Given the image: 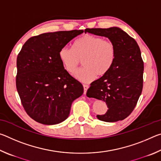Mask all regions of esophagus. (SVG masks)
Here are the masks:
<instances>
[{"instance_id":"1","label":"esophagus","mask_w":161,"mask_h":161,"mask_svg":"<svg viewBox=\"0 0 161 161\" xmlns=\"http://www.w3.org/2000/svg\"><path fill=\"white\" fill-rule=\"evenodd\" d=\"M83 87H84V94H86L87 89L89 88V86L87 84H83Z\"/></svg>"}]
</instances>
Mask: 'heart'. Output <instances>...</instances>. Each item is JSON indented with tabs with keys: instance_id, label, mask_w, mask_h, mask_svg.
Wrapping results in <instances>:
<instances>
[{
	"instance_id": "obj_1",
	"label": "heart",
	"mask_w": 161,
	"mask_h": 161,
	"mask_svg": "<svg viewBox=\"0 0 161 161\" xmlns=\"http://www.w3.org/2000/svg\"><path fill=\"white\" fill-rule=\"evenodd\" d=\"M59 58L65 69L74 73L82 60L83 67L75 77L88 83L98 77L107 75L113 67L116 48L112 42L92 35H84L73 44V49L64 46L59 51Z\"/></svg>"
}]
</instances>
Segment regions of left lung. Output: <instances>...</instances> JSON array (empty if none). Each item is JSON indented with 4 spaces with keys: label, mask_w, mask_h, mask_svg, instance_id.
<instances>
[{
    "label": "left lung",
    "mask_w": 161,
    "mask_h": 161,
    "mask_svg": "<svg viewBox=\"0 0 161 161\" xmlns=\"http://www.w3.org/2000/svg\"><path fill=\"white\" fill-rule=\"evenodd\" d=\"M84 32L108 38L116 48L113 67L91 84L86 95L107 103V113L97 116L100 121L124 120L134 109L142 92L144 66L140 48L133 37L117 27L86 28Z\"/></svg>",
    "instance_id": "8db88e82"
}]
</instances>
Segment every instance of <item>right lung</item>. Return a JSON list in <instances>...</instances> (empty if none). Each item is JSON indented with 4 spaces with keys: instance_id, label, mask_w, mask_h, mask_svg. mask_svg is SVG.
Returning a JSON list of instances; mask_svg holds the SVG:
<instances>
[{
    "instance_id": "1",
    "label": "right lung",
    "mask_w": 161,
    "mask_h": 161,
    "mask_svg": "<svg viewBox=\"0 0 161 161\" xmlns=\"http://www.w3.org/2000/svg\"><path fill=\"white\" fill-rule=\"evenodd\" d=\"M82 30L47 32L32 37L17 58L16 88L24 109L38 123L54 125L67 119L82 84L64 69L59 51Z\"/></svg>"
}]
</instances>
